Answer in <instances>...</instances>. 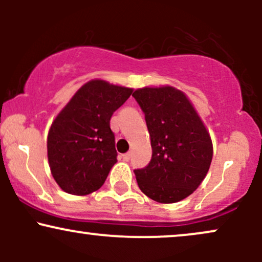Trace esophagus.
I'll return each instance as SVG.
<instances>
[{
  "instance_id": "1",
  "label": "esophagus",
  "mask_w": 262,
  "mask_h": 262,
  "mask_svg": "<svg viewBox=\"0 0 262 262\" xmlns=\"http://www.w3.org/2000/svg\"><path fill=\"white\" fill-rule=\"evenodd\" d=\"M122 158H123V161H129V160H130V152H127V154H123Z\"/></svg>"
}]
</instances>
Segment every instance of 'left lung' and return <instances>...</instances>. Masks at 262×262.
<instances>
[{
  "label": "left lung",
  "mask_w": 262,
  "mask_h": 262,
  "mask_svg": "<svg viewBox=\"0 0 262 262\" xmlns=\"http://www.w3.org/2000/svg\"><path fill=\"white\" fill-rule=\"evenodd\" d=\"M133 97L145 114L152 149L148 166L134 170L138 186L159 203L180 202L208 172L210 135L187 96L175 87H143Z\"/></svg>",
  "instance_id": "1"
}]
</instances>
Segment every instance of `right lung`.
Segmentation results:
<instances>
[{
  "label": "right lung",
  "instance_id": "1",
  "mask_svg": "<svg viewBox=\"0 0 262 262\" xmlns=\"http://www.w3.org/2000/svg\"><path fill=\"white\" fill-rule=\"evenodd\" d=\"M133 90L91 80L54 119L48 134L50 171L62 191L85 196L101 188L117 162L112 114Z\"/></svg>",
  "mask_w": 262,
  "mask_h": 262
}]
</instances>
